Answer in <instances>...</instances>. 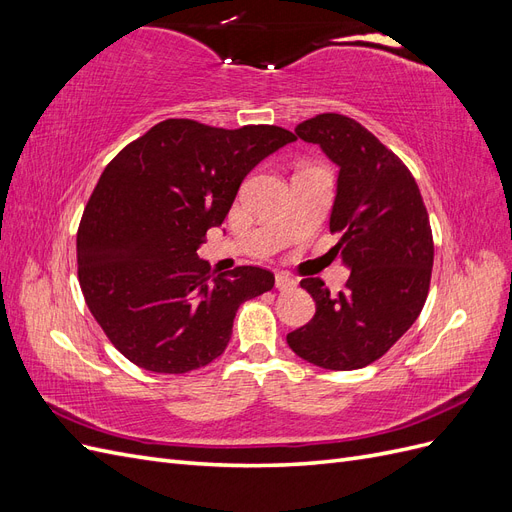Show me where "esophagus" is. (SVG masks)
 <instances>
[{
    "mask_svg": "<svg viewBox=\"0 0 512 512\" xmlns=\"http://www.w3.org/2000/svg\"><path fill=\"white\" fill-rule=\"evenodd\" d=\"M275 286H277V290H280V292H288V290H292L294 286H297V282H294L292 277L286 275V273H277L275 275Z\"/></svg>",
    "mask_w": 512,
    "mask_h": 512,
    "instance_id": "1",
    "label": "esophagus"
}]
</instances>
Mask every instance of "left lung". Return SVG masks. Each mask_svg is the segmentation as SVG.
<instances>
[{"instance_id": "8db88e82", "label": "left lung", "mask_w": 512, "mask_h": 512, "mask_svg": "<svg viewBox=\"0 0 512 512\" xmlns=\"http://www.w3.org/2000/svg\"><path fill=\"white\" fill-rule=\"evenodd\" d=\"M339 166L331 232L350 267L333 297L320 277H305L316 314L286 342L303 361L333 371L378 361L404 335L427 301L433 237L418 185L395 153L359 121L322 113L294 128Z\"/></svg>"}]
</instances>
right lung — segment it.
<instances>
[{"instance_id": "add662e5", "label": "right lung", "mask_w": 512, "mask_h": 512, "mask_svg": "<svg viewBox=\"0 0 512 512\" xmlns=\"http://www.w3.org/2000/svg\"><path fill=\"white\" fill-rule=\"evenodd\" d=\"M292 141L277 126L166 119L108 162L76 232V262L89 312L128 361L156 374L209 365L239 305L273 288L267 269L213 275L196 252L245 175Z\"/></svg>"}]
</instances>
